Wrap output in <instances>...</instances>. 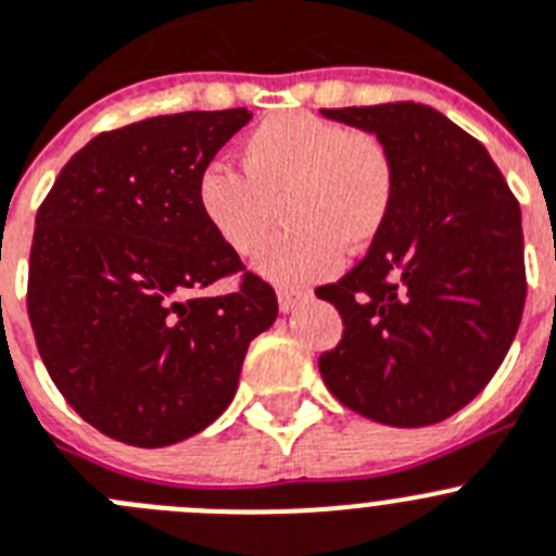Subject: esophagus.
Returning <instances> with one entry per match:
<instances>
[{"mask_svg":"<svg viewBox=\"0 0 556 556\" xmlns=\"http://www.w3.org/2000/svg\"><path fill=\"white\" fill-rule=\"evenodd\" d=\"M312 298V289H303V287H281L278 289V305H281V312L289 314L294 312L300 303Z\"/></svg>","mask_w":556,"mask_h":556,"instance_id":"34e87169","label":"esophagus"}]
</instances>
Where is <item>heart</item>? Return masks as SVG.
Wrapping results in <instances>:
<instances>
[{"label":"heart","mask_w":556,"mask_h":556,"mask_svg":"<svg viewBox=\"0 0 556 556\" xmlns=\"http://www.w3.org/2000/svg\"><path fill=\"white\" fill-rule=\"evenodd\" d=\"M242 167L208 162L198 176V208L226 248L253 256L278 220L289 226L258 264L275 281L300 283L383 233L396 198V165L378 135L314 112H275L239 142Z\"/></svg>","instance_id":"b5f03b06"}]
</instances>
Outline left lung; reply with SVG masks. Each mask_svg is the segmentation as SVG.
Wrapping results in <instances>:
<instances>
[{
    "mask_svg": "<svg viewBox=\"0 0 556 556\" xmlns=\"http://www.w3.org/2000/svg\"><path fill=\"white\" fill-rule=\"evenodd\" d=\"M371 131L396 165L383 233L336 283L341 314L319 355L330 394L391 427L450 419L496 375L527 300L521 208L480 140L427 104L323 110Z\"/></svg>",
    "mask_w": 556,
    "mask_h": 556,
    "instance_id": "left-lung-1",
    "label": "left lung"
}]
</instances>
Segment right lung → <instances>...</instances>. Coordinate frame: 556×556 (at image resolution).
<instances>
[{
  "mask_svg": "<svg viewBox=\"0 0 556 556\" xmlns=\"http://www.w3.org/2000/svg\"><path fill=\"white\" fill-rule=\"evenodd\" d=\"M253 115L176 112L101 131L35 217L27 312L54 386L81 419L156 450L195 435L237 394L248 344L278 317L198 208V176ZM239 274L233 293L200 292Z\"/></svg>",
  "mask_w": 556,
  "mask_h": 556,
  "instance_id": "add662e5",
  "label": "right lung"
}]
</instances>
